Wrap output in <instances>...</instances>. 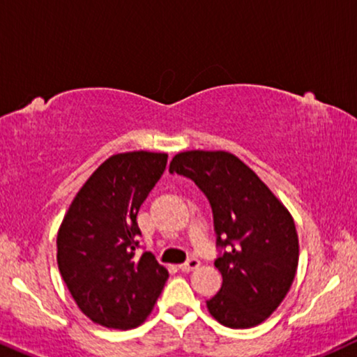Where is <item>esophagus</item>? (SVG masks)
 <instances>
[{
    "mask_svg": "<svg viewBox=\"0 0 357 357\" xmlns=\"http://www.w3.org/2000/svg\"><path fill=\"white\" fill-rule=\"evenodd\" d=\"M199 264L201 261L197 259H189L184 261V264L179 265V268H181L183 272H192V270H196L197 267H199Z\"/></svg>",
    "mask_w": 357,
    "mask_h": 357,
    "instance_id": "obj_1",
    "label": "esophagus"
}]
</instances>
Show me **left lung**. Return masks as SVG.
Listing matches in <instances>:
<instances>
[{
  "mask_svg": "<svg viewBox=\"0 0 357 357\" xmlns=\"http://www.w3.org/2000/svg\"><path fill=\"white\" fill-rule=\"evenodd\" d=\"M169 173L186 176L212 209L214 265L222 287L207 310L227 328L265 321L290 290L298 267V236L290 212L260 178L227 151H184Z\"/></svg>",
  "mask_w": 357,
  "mask_h": 357,
  "instance_id": "obj_1",
  "label": "left lung"
}]
</instances>
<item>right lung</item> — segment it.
Segmentation results:
<instances>
[{
  "label": "right lung",
  "mask_w": 357,
  "mask_h": 357,
  "mask_svg": "<svg viewBox=\"0 0 357 357\" xmlns=\"http://www.w3.org/2000/svg\"><path fill=\"white\" fill-rule=\"evenodd\" d=\"M166 153L108 158L74 197L57 234V265L85 317L130 329L151 313L168 270L155 255L137 257L139 206L165 173Z\"/></svg>",
  "instance_id": "right-lung-1"
}]
</instances>
